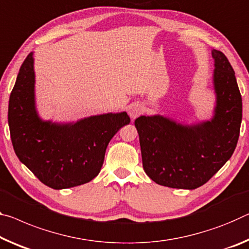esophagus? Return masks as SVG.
Listing matches in <instances>:
<instances>
[{"label": "esophagus", "instance_id": "obj_1", "mask_svg": "<svg viewBox=\"0 0 249 249\" xmlns=\"http://www.w3.org/2000/svg\"><path fill=\"white\" fill-rule=\"evenodd\" d=\"M142 113H143V107H142L141 104H133L129 106L128 114L132 120H135V118L139 117Z\"/></svg>", "mask_w": 249, "mask_h": 249}]
</instances>
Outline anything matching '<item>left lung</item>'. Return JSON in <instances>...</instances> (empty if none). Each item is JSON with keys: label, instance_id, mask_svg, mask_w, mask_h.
Masks as SVG:
<instances>
[{"label": "left lung", "instance_id": "left-lung-1", "mask_svg": "<svg viewBox=\"0 0 249 249\" xmlns=\"http://www.w3.org/2000/svg\"><path fill=\"white\" fill-rule=\"evenodd\" d=\"M216 94L214 115L196 124H181L166 116H140L143 168L161 186L195 189L207 183L231 159L242 123V95L235 72L220 51L213 50Z\"/></svg>", "mask_w": 249, "mask_h": 249}]
</instances>
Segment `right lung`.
<instances>
[{
  "instance_id": "add662e5",
  "label": "right lung",
  "mask_w": 249,
  "mask_h": 249,
  "mask_svg": "<svg viewBox=\"0 0 249 249\" xmlns=\"http://www.w3.org/2000/svg\"><path fill=\"white\" fill-rule=\"evenodd\" d=\"M131 118L107 113L72 123L43 121L35 106L33 52L19 69L9 101V126L14 152L46 186L64 189L89 183L100 173L106 147Z\"/></svg>"
}]
</instances>
